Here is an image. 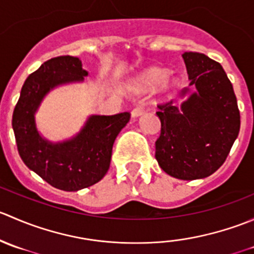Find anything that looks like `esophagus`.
Returning <instances> with one entry per match:
<instances>
[{"label":"esophagus","instance_id":"obj_1","mask_svg":"<svg viewBox=\"0 0 254 254\" xmlns=\"http://www.w3.org/2000/svg\"><path fill=\"white\" fill-rule=\"evenodd\" d=\"M142 113H143V104H139V106H136L134 109H132L131 117L137 118L140 117V115H142Z\"/></svg>","mask_w":254,"mask_h":254}]
</instances>
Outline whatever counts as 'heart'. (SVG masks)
Wrapping results in <instances>:
<instances>
[{
  "instance_id": "heart-1",
  "label": "heart",
  "mask_w": 254,
  "mask_h": 254,
  "mask_svg": "<svg viewBox=\"0 0 254 254\" xmlns=\"http://www.w3.org/2000/svg\"><path fill=\"white\" fill-rule=\"evenodd\" d=\"M167 75V71L162 70V68H151L147 72L143 73L141 78L139 79V86L141 87V88H155V87L160 86V84H162L163 82H165ZM171 86H178V81H177V79L172 81Z\"/></svg>"
}]
</instances>
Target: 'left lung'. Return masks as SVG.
Instances as JSON below:
<instances>
[{
  "label": "left lung",
  "instance_id": "obj_1",
  "mask_svg": "<svg viewBox=\"0 0 254 254\" xmlns=\"http://www.w3.org/2000/svg\"><path fill=\"white\" fill-rule=\"evenodd\" d=\"M194 89L182 91L181 106H158L161 135L155 157L167 175L183 181L209 177L226 160L240 132L234 87L222 66L200 53L182 55Z\"/></svg>",
  "mask_w": 254,
  "mask_h": 254
}]
</instances>
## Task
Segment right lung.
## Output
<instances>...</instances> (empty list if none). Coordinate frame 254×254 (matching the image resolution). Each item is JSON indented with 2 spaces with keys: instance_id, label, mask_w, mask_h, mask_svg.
Masks as SVG:
<instances>
[{
  "instance_id": "1",
  "label": "right lung",
  "mask_w": 254,
  "mask_h": 254,
  "mask_svg": "<svg viewBox=\"0 0 254 254\" xmlns=\"http://www.w3.org/2000/svg\"><path fill=\"white\" fill-rule=\"evenodd\" d=\"M87 76L82 61L75 56L45 61L25 79L12 117L18 152L24 165L50 186L65 191L91 187L106 176L113 143L130 119L127 112L93 114L75 136L58 142L45 139L35 120L43 99L56 87L83 82Z\"/></svg>"
}]
</instances>
